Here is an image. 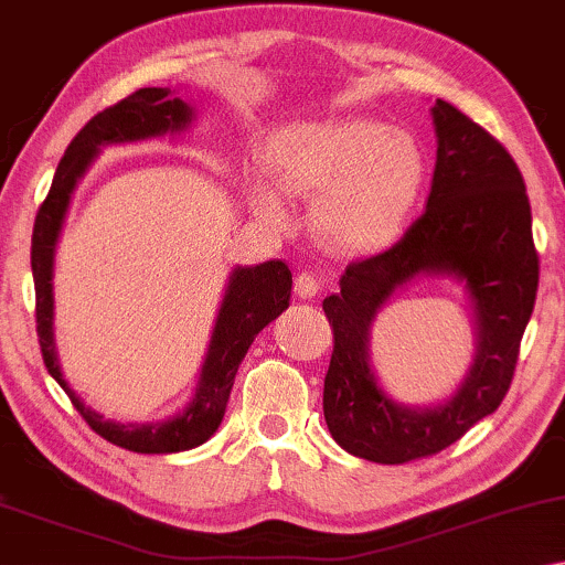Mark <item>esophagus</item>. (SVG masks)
Instances as JSON below:
<instances>
[{"label": "esophagus", "mask_w": 565, "mask_h": 565, "mask_svg": "<svg viewBox=\"0 0 565 565\" xmlns=\"http://www.w3.org/2000/svg\"><path fill=\"white\" fill-rule=\"evenodd\" d=\"M318 290H320V280H318V275H316V273L306 270V273H298V275H295V292H298L302 300L316 298Z\"/></svg>", "instance_id": "1"}]
</instances>
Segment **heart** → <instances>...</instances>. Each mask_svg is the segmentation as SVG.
I'll list each match as a JSON object with an SVG mask.
<instances>
[{
    "label": "heart",
    "mask_w": 565,
    "mask_h": 565,
    "mask_svg": "<svg viewBox=\"0 0 565 565\" xmlns=\"http://www.w3.org/2000/svg\"><path fill=\"white\" fill-rule=\"evenodd\" d=\"M273 173L285 192L318 196V224L341 247H373L402 227L424 186V153L409 134L369 118L308 124L275 141ZM257 212L288 222L273 186L255 189Z\"/></svg>",
    "instance_id": "1"
}]
</instances>
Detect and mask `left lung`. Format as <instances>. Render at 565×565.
<instances>
[{
  "label": "left lung",
  "instance_id": "left-lung-1",
  "mask_svg": "<svg viewBox=\"0 0 565 565\" xmlns=\"http://www.w3.org/2000/svg\"><path fill=\"white\" fill-rule=\"evenodd\" d=\"M431 113L439 146L427 212L396 245L345 267L341 292L323 300L333 328L326 424L345 452L381 465L437 455L498 409L513 384L541 273L531 202L513 156L452 103L437 100ZM422 271L465 279L481 331L466 384L424 413L394 405L367 366L370 320L388 294Z\"/></svg>",
  "mask_w": 565,
  "mask_h": 565
}]
</instances>
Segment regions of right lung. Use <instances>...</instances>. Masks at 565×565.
<instances>
[{"label":"right lung","instance_id":"add662e5","mask_svg":"<svg viewBox=\"0 0 565 565\" xmlns=\"http://www.w3.org/2000/svg\"><path fill=\"white\" fill-rule=\"evenodd\" d=\"M189 120H192V108L169 88H141L100 110L77 131L65 149L45 202L40 204L38 216H34L32 232L34 320H38L42 361L95 434H100L110 445L141 455L184 452V449L204 445L212 437L222 424L234 373H237L247 349L253 345L255 335L288 308L292 292V273L282 259H270L257 267H239L232 273L196 396L173 419L156 424L108 422L95 414L90 406H85L81 396L67 386L57 363L55 341H52V255H55L57 234L63 227V216L77 179L90 167L100 146L143 141V138L163 136L167 131H181Z\"/></svg>","mask_w":565,"mask_h":565}]
</instances>
